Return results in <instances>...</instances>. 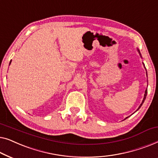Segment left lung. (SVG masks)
Wrapping results in <instances>:
<instances>
[{
	"instance_id": "obj_1",
	"label": "left lung",
	"mask_w": 158,
	"mask_h": 158,
	"mask_svg": "<svg viewBox=\"0 0 158 158\" xmlns=\"http://www.w3.org/2000/svg\"><path fill=\"white\" fill-rule=\"evenodd\" d=\"M147 94H148V89H147V90H145V92H144V98H143V101H142V103H141V104H140V106H139V108H138V109H139V108L142 106V103H144V100H145V98H146V96H147ZM138 109H137V110H138Z\"/></svg>"
}]
</instances>
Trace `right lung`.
Masks as SVG:
<instances>
[{
  "label": "right lung",
  "mask_w": 158,
  "mask_h": 158,
  "mask_svg": "<svg viewBox=\"0 0 158 158\" xmlns=\"http://www.w3.org/2000/svg\"><path fill=\"white\" fill-rule=\"evenodd\" d=\"M10 62H11V61H10Z\"/></svg>",
  "instance_id": "1"
}]
</instances>
